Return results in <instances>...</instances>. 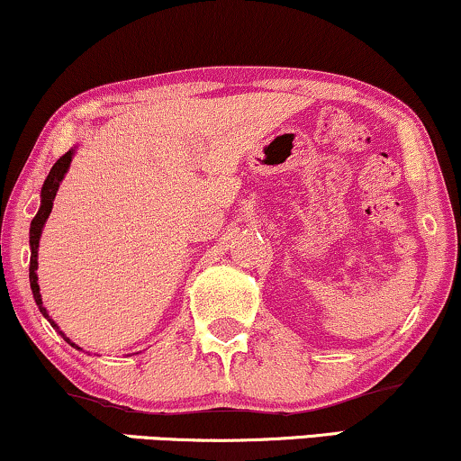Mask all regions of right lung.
<instances>
[{
	"label": "right lung",
	"mask_w": 461,
	"mask_h": 461,
	"mask_svg": "<svg viewBox=\"0 0 461 461\" xmlns=\"http://www.w3.org/2000/svg\"><path fill=\"white\" fill-rule=\"evenodd\" d=\"M71 159H73V150H67V153L54 163L52 169H50L48 178H46V182H43V188H41V207H40V212L35 213V218L31 220V230H29V243H31L29 281H31V289H33V298H35V304L40 306V312L50 321V323H52V327H56V325H54V321L48 317L46 308H43V302H41V295H40V285H37V275H35V270H37V248H40V237H41L43 224H46L50 212H52V201L56 197V191H59L60 180L65 178ZM59 333H62V331H59ZM62 336H65V333H62ZM65 339L71 346H75L68 338H65ZM75 348H77V346H75Z\"/></svg>",
	"instance_id": "obj_1"
}]
</instances>
